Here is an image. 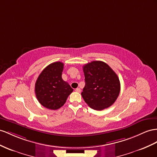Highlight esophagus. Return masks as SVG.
<instances>
[{"label":"esophagus","instance_id":"obj_1","mask_svg":"<svg viewBox=\"0 0 157 157\" xmlns=\"http://www.w3.org/2000/svg\"><path fill=\"white\" fill-rule=\"evenodd\" d=\"M75 91L76 92H78V93H79V92L81 91V90H80V88H76V89L75 90Z\"/></svg>","mask_w":157,"mask_h":157}]
</instances>
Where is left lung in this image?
I'll return each mask as SVG.
<instances>
[{"label":"left lung","mask_w":157,"mask_h":157,"mask_svg":"<svg viewBox=\"0 0 157 157\" xmlns=\"http://www.w3.org/2000/svg\"><path fill=\"white\" fill-rule=\"evenodd\" d=\"M86 85L82 96L88 106L103 110L113 105L120 93L119 79L105 62L93 61L83 66Z\"/></svg>","instance_id":"8db88e82"}]
</instances>
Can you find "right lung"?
<instances>
[{
    "label": "right lung",
    "mask_w": 157,
    "mask_h": 157,
    "mask_svg": "<svg viewBox=\"0 0 157 157\" xmlns=\"http://www.w3.org/2000/svg\"><path fill=\"white\" fill-rule=\"evenodd\" d=\"M63 63L56 62L46 67L35 83V94L39 103L47 109L56 110L62 107L73 89L62 75Z\"/></svg>",
    "instance_id": "1"
}]
</instances>
